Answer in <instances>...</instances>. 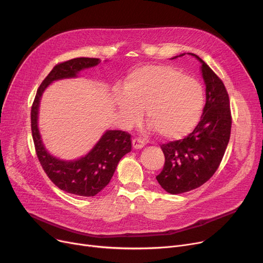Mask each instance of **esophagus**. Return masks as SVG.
<instances>
[{
    "label": "esophagus",
    "mask_w": 263,
    "mask_h": 263,
    "mask_svg": "<svg viewBox=\"0 0 263 263\" xmlns=\"http://www.w3.org/2000/svg\"><path fill=\"white\" fill-rule=\"evenodd\" d=\"M132 145H133V148H135V149H141L145 146V143L140 139H134L132 141Z\"/></svg>",
    "instance_id": "1"
}]
</instances>
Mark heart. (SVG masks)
<instances>
[{"label":"heart","instance_id":"heart-1","mask_svg":"<svg viewBox=\"0 0 263 263\" xmlns=\"http://www.w3.org/2000/svg\"><path fill=\"white\" fill-rule=\"evenodd\" d=\"M114 103L124 123L147 121L166 140H179L194 130L201 117L204 93L199 83L176 68L148 65L134 69Z\"/></svg>","mask_w":263,"mask_h":263}]
</instances>
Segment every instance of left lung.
Returning <instances> with one entry per match:
<instances>
[{
    "mask_svg": "<svg viewBox=\"0 0 263 263\" xmlns=\"http://www.w3.org/2000/svg\"><path fill=\"white\" fill-rule=\"evenodd\" d=\"M191 55L201 63L205 104L192 133L183 140L161 145L165 163L156 178L171 194H181L208 181L222 162L230 139L232 118L224 83L199 57Z\"/></svg>",
    "mask_w": 263,
    "mask_h": 263,
    "instance_id": "8db88e82",
    "label": "left lung"
}]
</instances>
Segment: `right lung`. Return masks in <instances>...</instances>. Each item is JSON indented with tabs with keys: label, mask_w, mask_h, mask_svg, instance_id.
<instances>
[{
	"label": "right lung",
	"mask_w": 263,
	"mask_h": 263,
	"mask_svg": "<svg viewBox=\"0 0 263 263\" xmlns=\"http://www.w3.org/2000/svg\"><path fill=\"white\" fill-rule=\"evenodd\" d=\"M99 59L78 58L60 63L41 82L31 109V128L37 158L50 180L64 192L79 196H95L112 179L120 159L131 151V135L120 130L106 131L89 153L76 161H62L45 148L38 130V108L44 90L53 81L76 78L83 69L97 66Z\"/></svg>",
	"instance_id": "add662e5"
}]
</instances>
